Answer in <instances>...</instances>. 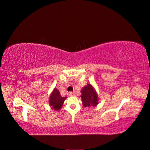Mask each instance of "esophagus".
<instances>
[{"instance_id":"esophagus-1","label":"esophagus","mask_w":150,"mask_h":150,"mask_svg":"<svg viewBox=\"0 0 150 150\" xmlns=\"http://www.w3.org/2000/svg\"><path fill=\"white\" fill-rule=\"evenodd\" d=\"M68 94H69V96H76V94L74 93H72V92H69V93H68Z\"/></svg>"}]
</instances>
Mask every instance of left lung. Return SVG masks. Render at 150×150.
Listing matches in <instances>:
<instances>
[{"mask_svg": "<svg viewBox=\"0 0 150 150\" xmlns=\"http://www.w3.org/2000/svg\"><path fill=\"white\" fill-rule=\"evenodd\" d=\"M81 101L84 107L96 106L99 103V98L96 89L91 84H87L81 91Z\"/></svg>", "mask_w": 150, "mask_h": 150, "instance_id": "8db88e82", "label": "left lung"}]
</instances>
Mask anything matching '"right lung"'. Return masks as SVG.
<instances>
[{
	"label": "right lung",
	"mask_w": 150,
	"mask_h": 150,
	"mask_svg": "<svg viewBox=\"0 0 150 150\" xmlns=\"http://www.w3.org/2000/svg\"><path fill=\"white\" fill-rule=\"evenodd\" d=\"M66 98L67 97H62L58 89L54 88L49 96V106H51L52 110L59 111L61 109L62 104Z\"/></svg>",
	"instance_id": "obj_1"
}]
</instances>
